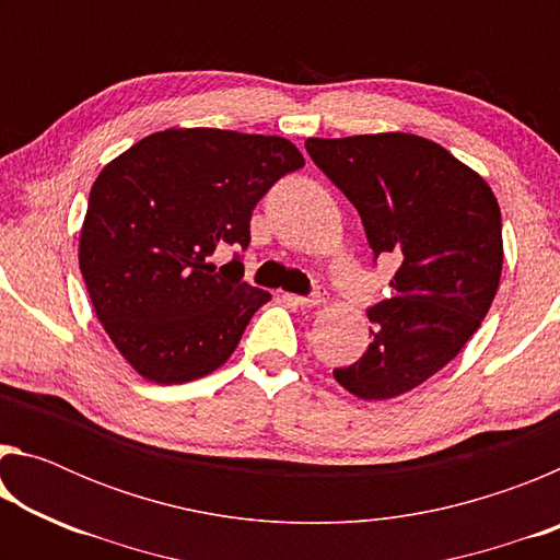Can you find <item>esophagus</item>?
I'll return each mask as SVG.
<instances>
[{"label":"esophagus","instance_id":"34e87169","mask_svg":"<svg viewBox=\"0 0 560 560\" xmlns=\"http://www.w3.org/2000/svg\"><path fill=\"white\" fill-rule=\"evenodd\" d=\"M283 299H287L289 303H293V306H301V308H318L320 306V303H324L326 301V293L324 291H316L314 293V296H296V293H287V296H283Z\"/></svg>","mask_w":560,"mask_h":560}]
</instances>
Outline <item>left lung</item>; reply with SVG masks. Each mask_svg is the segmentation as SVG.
<instances>
[{
	"label": "left lung",
	"mask_w": 560,
	"mask_h": 560,
	"mask_svg": "<svg viewBox=\"0 0 560 560\" xmlns=\"http://www.w3.org/2000/svg\"><path fill=\"white\" fill-rule=\"evenodd\" d=\"M308 155L363 220L375 257L400 261L393 296L368 311L371 343L334 377L363 400H390L440 373L497 296L504 242L487 179L412 132L308 138Z\"/></svg>",
	"instance_id": "1"
}]
</instances>
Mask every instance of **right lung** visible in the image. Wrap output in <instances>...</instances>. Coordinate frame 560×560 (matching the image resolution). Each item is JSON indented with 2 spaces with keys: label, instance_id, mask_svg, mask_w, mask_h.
<instances>
[{
  "label": "right lung",
  "instance_id": "1",
  "mask_svg": "<svg viewBox=\"0 0 560 560\" xmlns=\"http://www.w3.org/2000/svg\"><path fill=\"white\" fill-rule=\"evenodd\" d=\"M303 167L279 136L167 128L113 158L91 187L79 267L113 346L140 377L183 385L224 365L269 291L217 271L220 244H249L257 202Z\"/></svg>",
  "mask_w": 560,
  "mask_h": 560
}]
</instances>
